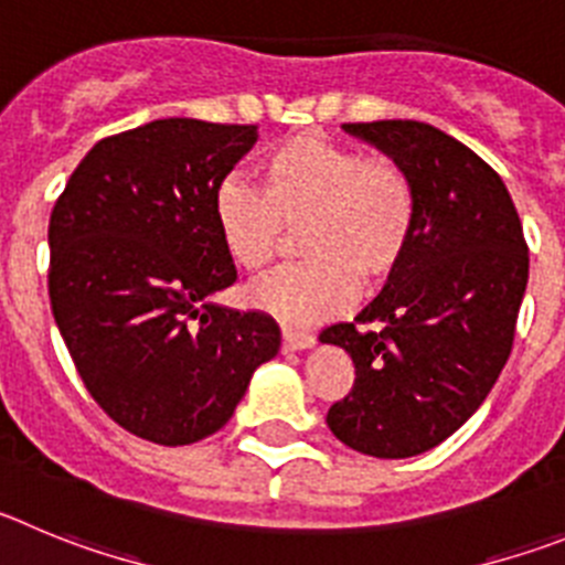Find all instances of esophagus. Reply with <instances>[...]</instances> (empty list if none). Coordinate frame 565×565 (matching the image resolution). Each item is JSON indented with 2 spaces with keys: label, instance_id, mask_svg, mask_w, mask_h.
Masks as SVG:
<instances>
[{
  "label": "esophagus",
  "instance_id": "1",
  "mask_svg": "<svg viewBox=\"0 0 565 565\" xmlns=\"http://www.w3.org/2000/svg\"><path fill=\"white\" fill-rule=\"evenodd\" d=\"M281 338H284V349H287V352H298V349H309V345L315 343V334L301 332V329H292V327H284Z\"/></svg>",
  "mask_w": 565,
  "mask_h": 565
}]
</instances>
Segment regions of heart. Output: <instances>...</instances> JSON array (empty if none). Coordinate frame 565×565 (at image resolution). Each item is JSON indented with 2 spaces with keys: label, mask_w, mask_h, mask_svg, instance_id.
<instances>
[{
  "label": "heart",
  "mask_w": 565,
  "mask_h": 565,
  "mask_svg": "<svg viewBox=\"0 0 565 565\" xmlns=\"http://www.w3.org/2000/svg\"><path fill=\"white\" fill-rule=\"evenodd\" d=\"M227 256L262 273L287 227H301L307 262L247 289V301L284 323H315L354 301L358 278L377 284L403 264L416 225V191L391 157H365L318 135H295L267 151L262 185L227 174L213 194Z\"/></svg>",
  "instance_id": "1"
}]
</instances>
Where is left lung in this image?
<instances>
[{
    "mask_svg": "<svg viewBox=\"0 0 565 565\" xmlns=\"http://www.w3.org/2000/svg\"><path fill=\"white\" fill-rule=\"evenodd\" d=\"M414 180L416 225L403 264L354 318L320 332L354 363L327 425L377 459L425 454L470 419L515 338L530 250L504 180L476 151L419 120L343 124ZM358 322H383L380 333Z\"/></svg>",
    "mask_w": 565,
    "mask_h": 565,
    "instance_id": "1",
    "label": "left lung"
}]
</instances>
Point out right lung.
<instances>
[{
    "instance_id": "add662e5",
    "label": "right lung",
    "mask_w": 565,
    "mask_h": 565,
    "mask_svg": "<svg viewBox=\"0 0 565 565\" xmlns=\"http://www.w3.org/2000/svg\"><path fill=\"white\" fill-rule=\"evenodd\" d=\"M256 126L151 120L104 137L50 216V307L86 391L129 434L194 445L281 345L276 320L207 301L236 281L213 194Z\"/></svg>"
}]
</instances>
